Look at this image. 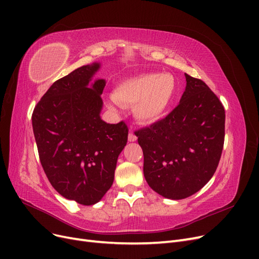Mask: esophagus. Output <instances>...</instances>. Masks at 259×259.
<instances>
[{"label":"esophagus","instance_id":"34e87169","mask_svg":"<svg viewBox=\"0 0 259 259\" xmlns=\"http://www.w3.org/2000/svg\"><path fill=\"white\" fill-rule=\"evenodd\" d=\"M137 140V137H136V135L134 134V133H130L128 134V142H136Z\"/></svg>","mask_w":259,"mask_h":259}]
</instances>
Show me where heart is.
I'll use <instances>...</instances> for the list:
<instances>
[{
  "instance_id": "1",
  "label": "heart",
  "mask_w": 259,
  "mask_h": 259,
  "mask_svg": "<svg viewBox=\"0 0 259 259\" xmlns=\"http://www.w3.org/2000/svg\"><path fill=\"white\" fill-rule=\"evenodd\" d=\"M176 94L173 75L161 73L140 74L121 82L114 89L117 103L134 106V115L144 124L154 123L166 112Z\"/></svg>"
}]
</instances>
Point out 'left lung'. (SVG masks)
<instances>
[{
    "label": "left lung",
    "instance_id": "1",
    "mask_svg": "<svg viewBox=\"0 0 259 259\" xmlns=\"http://www.w3.org/2000/svg\"><path fill=\"white\" fill-rule=\"evenodd\" d=\"M186 75L177 107L136 132L144 175L152 189L173 200L198 192L213 177L225 142V108L200 79Z\"/></svg>",
    "mask_w": 259,
    "mask_h": 259
}]
</instances>
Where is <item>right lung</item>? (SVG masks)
Segmentation results:
<instances>
[{"label": "right lung", "instance_id": "obj_1", "mask_svg": "<svg viewBox=\"0 0 259 259\" xmlns=\"http://www.w3.org/2000/svg\"><path fill=\"white\" fill-rule=\"evenodd\" d=\"M98 68L97 62L83 66L54 82L32 113L38 158L51 185L83 205L95 204L110 189L128 136L125 122L100 119L106 82L89 88Z\"/></svg>", "mask_w": 259, "mask_h": 259}]
</instances>
